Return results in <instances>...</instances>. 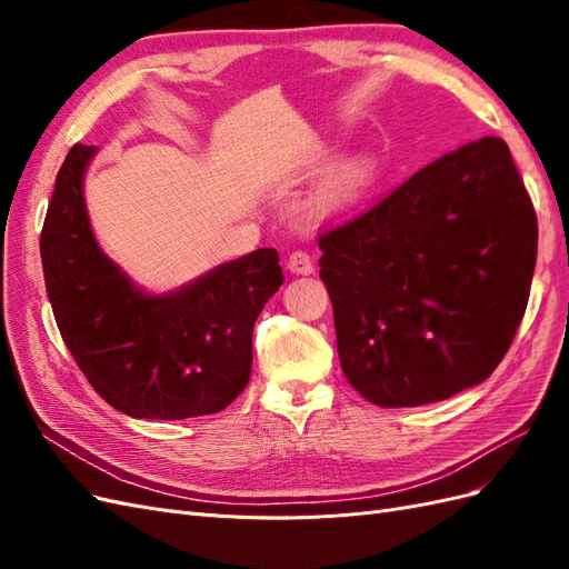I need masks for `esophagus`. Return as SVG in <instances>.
<instances>
[{"label": "esophagus", "instance_id": "1", "mask_svg": "<svg viewBox=\"0 0 569 569\" xmlns=\"http://www.w3.org/2000/svg\"><path fill=\"white\" fill-rule=\"evenodd\" d=\"M287 268L295 274H311L313 272V258L306 251H291L287 258Z\"/></svg>", "mask_w": 569, "mask_h": 569}]
</instances>
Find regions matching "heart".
Returning <instances> with one entry per match:
<instances>
[{"instance_id":"heart-1","label":"heart","mask_w":569,"mask_h":569,"mask_svg":"<svg viewBox=\"0 0 569 569\" xmlns=\"http://www.w3.org/2000/svg\"><path fill=\"white\" fill-rule=\"evenodd\" d=\"M372 180V163L366 157L349 159L337 168V173L330 178L320 192V211L337 213L349 209L358 201V197L366 192V187Z\"/></svg>"}]
</instances>
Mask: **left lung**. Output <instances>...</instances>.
Segmentation results:
<instances>
[{
    "label": "left lung",
    "mask_w": 569,
    "mask_h": 569,
    "mask_svg": "<svg viewBox=\"0 0 569 569\" xmlns=\"http://www.w3.org/2000/svg\"><path fill=\"white\" fill-rule=\"evenodd\" d=\"M537 213L501 137L432 161L318 237L337 349L375 406L412 408L485 382L522 322Z\"/></svg>",
    "instance_id": "obj_1"
}]
</instances>
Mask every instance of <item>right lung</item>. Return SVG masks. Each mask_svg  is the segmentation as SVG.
<instances>
[{
    "mask_svg": "<svg viewBox=\"0 0 569 569\" xmlns=\"http://www.w3.org/2000/svg\"><path fill=\"white\" fill-rule=\"evenodd\" d=\"M94 147L59 168L40 234L47 297L59 332L94 391L144 420H184L228 408L251 375V332L284 274L256 249L168 295H147L99 249L82 180Z\"/></svg>",
    "mask_w": 569,
    "mask_h": 569,
    "instance_id": "obj_1",
    "label": "right lung"
}]
</instances>
